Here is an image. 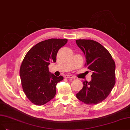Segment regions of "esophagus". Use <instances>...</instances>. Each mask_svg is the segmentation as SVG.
Masks as SVG:
<instances>
[{"mask_svg":"<svg viewBox=\"0 0 130 130\" xmlns=\"http://www.w3.org/2000/svg\"><path fill=\"white\" fill-rule=\"evenodd\" d=\"M65 79H74V77H73L72 75H70V74H66L65 76L64 77Z\"/></svg>","mask_w":130,"mask_h":130,"instance_id":"34e87169","label":"esophagus"}]
</instances>
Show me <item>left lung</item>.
<instances>
[{"instance_id": "left-lung-1", "label": "left lung", "mask_w": 130, "mask_h": 130, "mask_svg": "<svg viewBox=\"0 0 130 130\" xmlns=\"http://www.w3.org/2000/svg\"><path fill=\"white\" fill-rule=\"evenodd\" d=\"M77 45L85 54L87 66L92 72L89 82H83L77 98L88 105H95L110 94L116 83L115 62L102 45L91 39H78Z\"/></svg>"}]
</instances>
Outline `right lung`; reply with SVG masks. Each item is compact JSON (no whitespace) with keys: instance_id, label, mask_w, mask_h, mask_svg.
Instances as JSON below:
<instances>
[{"instance_id":"add662e5","label":"right lung","mask_w":130,"mask_h":130,"mask_svg":"<svg viewBox=\"0 0 130 130\" xmlns=\"http://www.w3.org/2000/svg\"><path fill=\"white\" fill-rule=\"evenodd\" d=\"M68 42L67 39H50L33 46L25 56L20 68L23 90L27 98L36 105H43L56 93V85L63 77H56L48 65L56 61L57 52Z\"/></svg>"}]
</instances>
